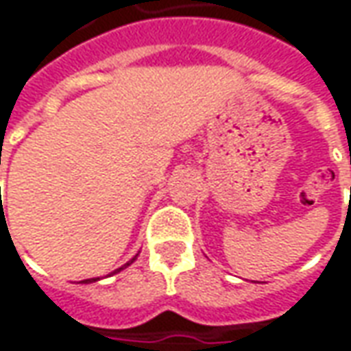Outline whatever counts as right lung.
<instances>
[{
	"instance_id": "obj_1",
	"label": "right lung",
	"mask_w": 351,
	"mask_h": 351,
	"mask_svg": "<svg viewBox=\"0 0 351 351\" xmlns=\"http://www.w3.org/2000/svg\"><path fill=\"white\" fill-rule=\"evenodd\" d=\"M137 256H138V254H137ZM137 256H135V258H131L130 261H128V263L122 265V267H120V269H116V271H114V272H110V274H116V272L123 271V269H125V267H130V265L133 263V261H135V259H137ZM110 274H108V276H110ZM97 280H99V278H86V280H82V282H80V284H92V282H97Z\"/></svg>"
}]
</instances>
